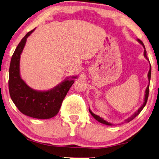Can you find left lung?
Wrapping results in <instances>:
<instances>
[{"instance_id": "1", "label": "left lung", "mask_w": 159, "mask_h": 159, "mask_svg": "<svg viewBox=\"0 0 159 159\" xmlns=\"http://www.w3.org/2000/svg\"><path fill=\"white\" fill-rule=\"evenodd\" d=\"M138 41L139 42L142 44V45L143 46V47H144V57L146 58H147V60H149L148 59V58H147V51H146V49H145V46H144V43H143V42L142 41H141V40H139V39H138ZM151 71H152V68H151V65H150V69H149V73H148V78H149V82H150V79H151ZM145 98H144V103H143V105L141 106V107H140L139 109H138V111H137L136 113H135L134 114H133V115H132L131 117H129V118H127L126 120H125V122L126 123H129V121H131V120H133L135 117L136 116H137L139 115V114L140 113V112H141L142 111V109L144 108V106H146V103H147V100H148V97H149V84L148 85V87H147V89H146V92H145ZM89 112H90V113L92 114V116L93 117V118H94L96 120H98V122H100L101 123H103V124H105V125H111V123H108V122H106V120H104L103 119H102L101 118H100L99 116H97V115H95L94 113H93L92 111H91L90 110H89Z\"/></svg>"}]
</instances>
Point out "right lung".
Here are the masks:
<instances>
[{"label":"right lung","mask_w":159,"mask_h":159,"mask_svg":"<svg viewBox=\"0 0 159 159\" xmlns=\"http://www.w3.org/2000/svg\"><path fill=\"white\" fill-rule=\"evenodd\" d=\"M34 30V29L24 36L12 56L9 69V92L11 99L21 113L34 118L49 119L58 114L62 101L73 84L74 80L64 81L47 92H38L29 87L21 79L20 54L24 48L27 38Z\"/></svg>","instance_id":"1"}]
</instances>
